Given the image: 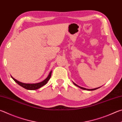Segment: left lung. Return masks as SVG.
Listing matches in <instances>:
<instances>
[{"instance_id":"1","label":"left lung","mask_w":122,"mask_h":122,"mask_svg":"<svg viewBox=\"0 0 122 122\" xmlns=\"http://www.w3.org/2000/svg\"><path fill=\"white\" fill-rule=\"evenodd\" d=\"M74 84H75V85L76 86H78V87H79V88H81V89H83V90H88V91H93V90H97V89H98V88H100V87H98V88H93V89H87V88H84V87H81V86H78V85H77V84H76L75 83H74Z\"/></svg>"}]
</instances>
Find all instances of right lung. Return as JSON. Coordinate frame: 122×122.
<instances>
[{"mask_svg":"<svg viewBox=\"0 0 122 122\" xmlns=\"http://www.w3.org/2000/svg\"><path fill=\"white\" fill-rule=\"evenodd\" d=\"M51 75H52V71L50 72V74H49V75H48V77L45 79V80L42 81L41 82L36 83V84L23 83L20 82V81H17L16 79H15V78H13L12 76H11V77H12L13 80H14L15 82L18 84L19 85H20L22 87L25 88V89L29 90H35L38 89V88H39L40 87H41L45 85V84L48 82V81L50 80L51 77Z\"/></svg>","mask_w":122,"mask_h":122,"instance_id":"obj_1","label":"right lung"}]
</instances>
